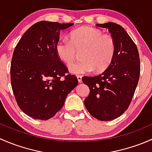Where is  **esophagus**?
Returning a JSON list of instances; mask_svg holds the SVG:
<instances>
[{
	"label": "esophagus",
	"instance_id": "1",
	"mask_svg": "<svg viewBox=\"0 0 152 152\" xmlns=\"http://www.w3.org/2000/svg\"><path fill=\"white\" fill-rule=\"evenodd\" d=\"M76 77H77V79H78V82H79V83H81V82H82V76H80V75H77V76H76Z\"/></svg>",
	"mask_w": 152,
	"mask_h": 152
}]
</instances>
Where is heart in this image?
<instances>
[{"label": "heart", "mask_w": 152, "mask_h": 152, "mask_svg": "<svg viewBox=\"0 0 152 152\" xmlns=\"http://www.w3.org/2000/svg\"><path fill=\"white\" fill-rule=\"evenodd\" d=\"M69 37L57 41L56 52L61 60L69 65L75 58L76 50H82V59L69 65L72 73H87L93 70L102 72L113 62L116 51L115 40L110 35L104 34L100 29L82 27L72 31Z\"/></svg>", "instance_id": "1"}]
</instances>
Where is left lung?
<instances>
[{
    "instance_id": "1",
    "label": "left lung",
    "mask_w": 152,
    "mask_h": 152,
    "mask_svg": "<svg viewBox=\"0 0 152 152\" xmlns=\"http://www.w3.org/2000/svg\"><path fill=\"white\" fill-rule=\"evenodd\" d=\"M108 29L116 42L115 57L100 75L83 76L90 88L85 106L90 114L100 121H111L128 109L138 84L140 73L139 52L123 27L115 23L97 24Z\"/></svg>"
}]
</instances>
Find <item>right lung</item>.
<instances>
[{
  "instance_id": "right-lung-1",
  "label": "right lung",
  "mask_w": 152,
  "mask_h": 152,
  "mask_svg": "<svg viewBox=\"0 0 152 152\" xmlns=\"http://www.w3.org/2000/svg\"><path fill=\"white\" fill-rule=\"evenodd\" d=\"M73 23L39 21L24 33L11 62V85L20 109L34 119L48 120L62 109L78 85L56 52L60 30Z\"/></svg>"
}]
</instances>
